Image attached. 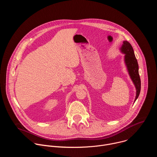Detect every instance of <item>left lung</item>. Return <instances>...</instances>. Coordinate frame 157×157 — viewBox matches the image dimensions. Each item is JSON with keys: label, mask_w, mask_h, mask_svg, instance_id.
<instances>
[{"label": "left lung", "mask_w": 157, "mask_h": 157, "mask_svg": "<svg viewBox=\"0 0 157 157\" xmlns=\"http://www.w3.org/2000/svg\"><path fill=\"white\" fill-rule=\"evenodd\" d=\"M121 52L124 55V60L127 68L128 75L132 81L136 89V96L134 102L138 98L141 89V81L139 73V64L134 53L133 49L129 42L124 41L121 47Z\"/></svg>", "instance_id": "obj_1"}]
</instances>
